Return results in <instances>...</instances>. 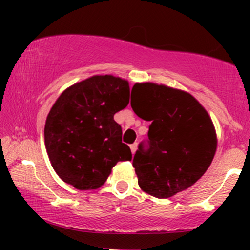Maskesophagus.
Instances as JSON below:
<instances>
[{
    "label": "esophagus",
    "instance_id": "1",
    "mask_svg": "<svg viewBox=\"0 0 250 250\" xmlns=\"http://www.w3.org/2000/svg\"><path fill=\"white\" fill-rule=\"evenodd\" d=\"M130 149H131V153H133V155H134L135 151H136V149H137V143H133V145H130Z\"/></svg>",
    "mask_w": 250,
    "mask_h": 250
}]
</instances>
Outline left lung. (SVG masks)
<instances>
[{
  "instance_id": "left-lung-1",
  "label": "left lung",
  "mask_w": 250,
  "mask_h": 250,
  "mask_svg": "<svg viewBox=\"0 0 250 250\" xmlns=\"http://www.w3.org/2000/svg\"><path fill=\"white\" fill-rule=\"evenodd\" d=\"M131 108L146 121L148 149L141 143L133 167L140 188L168 199L194 185L214 159L217 137L210 116L187 91L153 82L135 83Z\"/></svg>"
}]
</instances>
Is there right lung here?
<instances>
[{
  "mask_svg": "<svg viewBox=\"0 0 250 250\" xmlns=\"http://www.w3.org/2000/svg\"><path fill=\"white\" fill-rule=\"evenodd\" d=\"M127 80L94 75L70 85L51 107L44 145L60 179L79 190L104 185L119 161H130L122 128L114 115L128 105Z\"/></svg>",
  "mask_w": 250,
  "mask_h": 250,
  "instance_id": "add662e5",
  "label": "right lung"
}]
</instances>
